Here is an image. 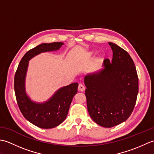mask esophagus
Masks as SVG:
<instances>
[{
  "label": "esophagus",
  "instance_id": "1",
  "mask_svg": "<svg viewBox=\"0 0 154 154\" xmlns=\"http://www.w3.org/2000/svg\"><path fill=\"white\" fill-rule=\"evenodd\" d=\"M85 86L83 84L79 85V86H78V90H79V91H81V92H83V91H85Z\"/></svg>",
  "mask_w": 154,
  "mask_h": 154
}]
</instances>
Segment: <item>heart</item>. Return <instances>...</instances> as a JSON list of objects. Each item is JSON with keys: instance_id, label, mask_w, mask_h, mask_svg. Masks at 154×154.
Wrapping results in <instances>:
<instances>
[{"instance_id": "1", "label": "heart", "mask_w": 154, "mask_h": 154, "mask_svg": "<svg viewBox=\"0 0 154 154\" xmlns=\"http://www.w3.org/2000/svg\"><path fill=\"white\" fill-rule=\"evenodd\" d=\"M93 55L92 52H91V53H89V54H88V55H89V56H91V55Z\"/></svg>"}]
</instances>
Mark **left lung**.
I'll use <instances>...</instances> for the list:
<instances>
[{
	"mask_svg": "<svg viewBox=\"0 0 154 154\" xmlns=\"http://www.w3.org/2000/svg\"><path fill=\"white\" fill-rule=\"evenodd\" d=\"M112 59L103 69L84 77L88 112L99 125L111 128L126 121L132 112L138 93V78L130 55L109 42Z\"/></svg>",
	"mask_w": 154,
	"mask_h": 154,
	"instance_id": "obj_1",
	"label": "left lung"
}]
</instances>
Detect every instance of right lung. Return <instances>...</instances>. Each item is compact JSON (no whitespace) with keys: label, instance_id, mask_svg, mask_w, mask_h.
<instances>
[{"label":"right lung","instance_id":"right-lung-1","mask_svg":"<svg viewBox=\"0 0 154 154\" xmlns=\"http://www.w3.org/2000/svg\"><path fill=\"white\" fill-rule=\"evenodd\" d=\"M63 45V42L43 43L29 50L22 58L14 76V91L20 110L26 119L41 128H53L63 122L73 98L77 93L78 83L60 88L44 102L34 101L26 91L29 61L42 53L56 51Z\"/></svg>","mask_w":154,"mask_h":154}]
</instances>
